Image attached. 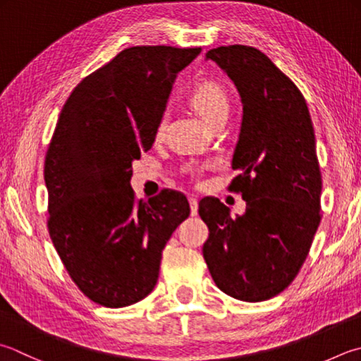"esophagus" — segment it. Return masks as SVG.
<instances>
[{
    "instance_id": "1",
    "label": "esophagus",
    "mask_w": 361,
    "mask_h": 361,
    "mask_svg": "<svg viewBox=\"0 0 361 361\" xmlns=\"http://www.w3.org/2000/svg\"><path fill=\"white\" fill-rule=\"evenodd\" d=\"M188 202H190V214H192L193 216L198 215V198H195V196H190Z\"/></svg>"
}]
</instances>
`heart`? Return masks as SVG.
<instances>
[{
  "label": "heart",
  "mask_w": 361,
  "mask_h": 361,
  "mask_svg": "<svg viewBox=\"0 0 361 361\" xmlns=\"http://www.w3.org/2000/svg\"><path fill=\"white\" fill-rule=\"evenodd\" d=\"M188 100L209 126H212L216 121L226 119L229 114L228 94L215 81H202V83L196 85L190 92ZM163 128H165V116H161L157 122L155 137H161ZM195 176H198V171H195Z\"/></svg>",
  "instance_id": "obj_1"
}]
</instances>
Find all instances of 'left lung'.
I'll return each instance as SVG.
<instances>
[{
    "instance_id": "1",
    "label": "left lung",
    "mask_w": 361,
    "mask_h": 361,
    "mask_svg": "<svg viewBox=\"0 0 361 361\" xmlns=\"http://www.w3.org/2000/svg\"><path fill=\"white\" fill-rule=\"evenodd\" d=\"M234 81L243 104L228 190L247 212L229 215L216 198L200 201L209 237L202 247L210 275L224 294L262 302L298 275L321 223L322 174L314 127L303 94L255 47H216L206 53Z\"/></svg>"
}]
</instances>
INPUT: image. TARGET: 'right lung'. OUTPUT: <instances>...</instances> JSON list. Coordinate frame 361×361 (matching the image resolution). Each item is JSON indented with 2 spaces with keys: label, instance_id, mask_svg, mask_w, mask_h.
<instances>
[{
  "label": "right lung",
  "instance_id": "add662e5",
  "mask_svg": "<svg viewBox=\"0 0 361 361\" xmlns=\"http://www.w3.org/2000/svg\"><path fill=\"white\" fill-rule=\"evenodd\" d=\"M201 53L130 47L87 75L67 97L45 155L50 239L77 288L102 307L151 294L161 251L190 215L171 188L149 201L130 187L132 161L152 147L176 73Z\"/></svg>",
  "mask_w": 361,
  "mask_h": 361
}]
</instances>
